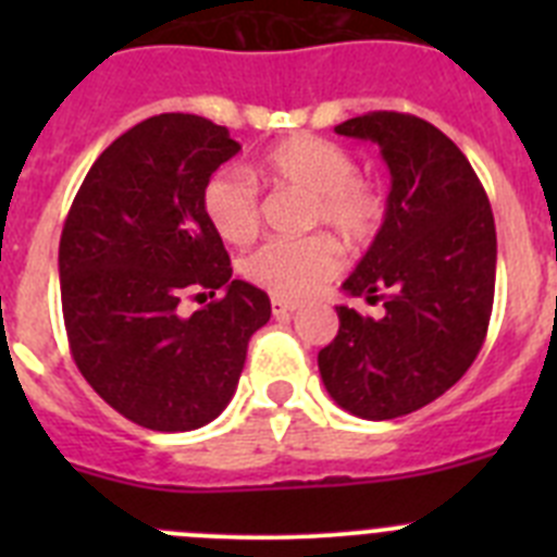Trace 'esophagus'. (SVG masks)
Here are the masks:
<instances>
[{
	"instance_id": "34e87169",
	"label": "esophagus",
	"mask_w": 557,
	"mask_h": 557,
	"mask_svg": "<svg viewBox=\"0 0 557 557\" xmlns=\"http://www.w3.org/2000/svg\"><path fill=\"white\" fill-rule=\"evenodd\" d=\"M295 309H298V304L293 301H284V298H270V312H273V318H284V314H293Z\"/></svg>"
}]
</instances>
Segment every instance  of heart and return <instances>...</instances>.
I'll return each instance as SVG.
<instances>
[{
  "mask_svg": "<svg viewBox=\"0 0 557 557\" xmlns=\"http://www.w3.org/2000/svg\"><path fill=\"white\" fill-rule=\"evenodd\" d=\"M253 175L270 186L309 195L307 225H326L346 245L371 243L385 220V198L373 181L357 175L343 147L318 136H293L256 161ZM206 220L228 245L253 243L262 225L259 195L248 178L218 172L203 186ZM339 270V250L329 236L275 239L245 259V275L275 298H307Z\"/></svg>",
  "mask_w": 557,
  "mask_h": 557,
  "instance_id": "obj_1",
  "label": "heart"
}]
</instances>
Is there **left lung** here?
Listing matches in <instances>:
<instances>
[{
  "instance_id": "left-lung-1",
  "label": "left lung",
  "mask_w": 557,
  "mask_h": 557,
  "mask_svg": "<svg viewBox=\"0 0 557 557\" xmlns=\"http://www.w3.org/2000/svg\"><path fill=\"white\" fill-rule=\"evenodd\" d=\"M334 133L376 141L391 170L385 223L343 282L348 295L385 301V314L337 307L318 368L343 410L387 421L444 396L480 354L494 309V214L469 159L426 120L371 111Z\"/></svg>"
}]
</instances>
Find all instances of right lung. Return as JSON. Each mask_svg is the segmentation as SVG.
Wrapping results in <instances>:
<instances>
[{
    "label": "right lung",
    "instance_id": "right-lung-1",
    "mask_svg": "<svg viewBox=\"0 0 557 557\" xmlns=\"http://www.w3.org/2000/svg\"><path fill=\"white\" fill-rule=\"evenodd\" d=\"M239 152L228 127L159 113L102 150L63 223L58 270L72 359L133 424L186 432L231 401L270 298L231 278L203 186ZM226 295L186 319L180 301ZM203 293V294H205Z\"/></svg>",
    "mask_w": 557,
    "mask_h": 557
}]
</instances>
